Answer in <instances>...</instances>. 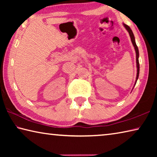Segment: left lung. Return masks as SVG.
Here are the masks:
<instances>
[{"label": "left lung", "instance_id": "8db88e82", "mask_svg": "<svg viewBox=\"0 0 157 157\" xmlns=\"http://www.w3.org/2000/svg\"><path fill=\"white\" fill-rule=\"evenodd\" d=\"M123 25L124 27L125 28L126 30L128 32L129 34V36H130V38H131V41H132V43L133 44V46L134 47V49H135V51H136V67H137V74H136V82H135V84L136 85V82H137V79L139 78V70H140V67H139V48H138V47L136 46V41H135V37L134 34L132 33V30H131V28H130L128 25H127L126 24H124L123 23Z\"/></svg>", "mask_w": 157, "mask_h": 157}]
</instances>
